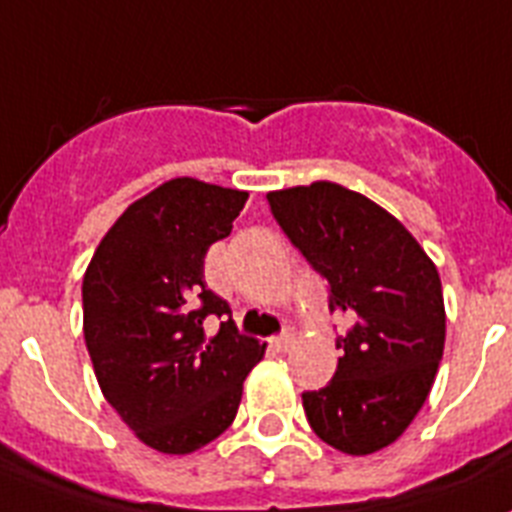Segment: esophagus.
<instances>
[{
  "instance_id": "esophagus-1",
  "label": "esophagus",
  "mask_w": 512,
  "mask_h": 512,
  "mask_svg": "<svg viewBox=\"0 0 512 512\" xmlns=\"http://www.w3.org/2000/svg\"><path fill=\"white\" fill-rule=\"evenodd\" d=\"M292 342H295V336H292V331H285V334H282V336L272 339V347L277 349V352H287Z\"/></svg>"
}]
</instances>
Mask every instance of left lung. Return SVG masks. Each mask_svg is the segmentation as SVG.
Here are the masks:
<instances>
[{
  "instance_id": "8db88e82",
  "label": "left lung",
  "mask_w": 512,
  "mask_h": 512,
  "mask_svg": "<svg viewBox=\"0 0 512 512\" xmlns=\"http://www.w3.org/2000/svg\"><path fill=\"white\" fill-rule=\"evenodd\" d=\"M287 238L331 287L329 308L352 318L331 383L303 393L310 427L347 456H370L412 425L445 347L435 261L391 212L334 181L266 194Z\"/></svg>"
}]
</instances>
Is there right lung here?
<instances>
[{
    "mask_svg": "<svg viewBox=\"0 0 512 512\" xmlns=\"http://www.w3.org/2000/svg\"><path fill=\"white\" fill-rule=\"evenodd\" d=\"M248 191L170 178L124 209L82 277V331L108 404L144 445L186 456L233 425L243 381L266 344L214 336L230 305L204 285V256L227 238Z\"/></svg>",
    "mask_w": 512,
    "mask_h": 512,
    "instance_id": "1",
    "label": "right lung"
}]
</instances>
